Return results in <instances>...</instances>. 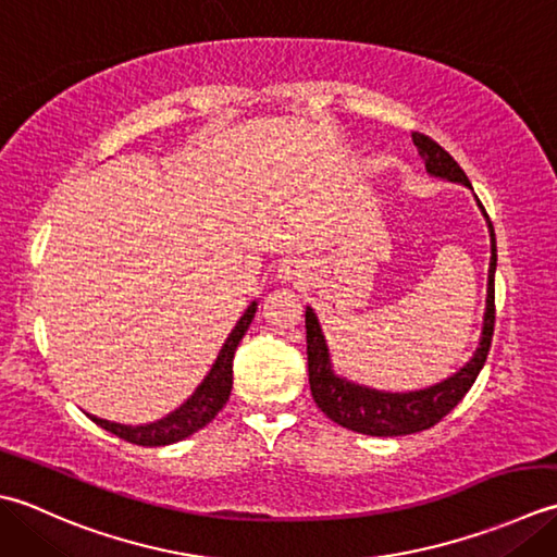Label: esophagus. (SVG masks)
I'll return each mask as SVG.
<instances>
[{"instance_id": "obj_1", "label": "esophagus", "mask_w": 557, "mask_h": 557, "mask_svg": "<svg viewBox=\"0 0 557 557\" xmlns=\"http://www.w3.org/2000/svg\"><path fill=\"white\" fill-rule=\"evenodd\" d=\"M276 278H278L281 283H293V286H300V283L308 281V269H305V264L288 262V264H283V267L278 269Z\"/></svg>"}]
</instances>
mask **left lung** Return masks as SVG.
<instances>
[{"mask_svg": "<svg viewBox=\"0 0 557 557\" xmlns=\"http://www.w3.org/2000/svg\"><path fill=\"white\" fill-rule=\"evenodd\" d=\"M413 146L421 161L425 165V173L430 177L445 180V183L471 187L469 177L457 161L437 146L433 139L423 134H411ZM475 203L485 219L487 235H491V267H487V290H485V312H483V326L481 338L475 346L473 356L463 362V366L451 372L449 377L440 380L430 387L411 389V392H389L377 389L370 384H360L344 377L334 370L332 350H329L326 336L322 332L320 317L310 308H305V332H308V372H310V392L314 404L332 418L334 423L342 428L354 430L370 437H399V435H413L421 430L433 428L440 423L454 406H457L471 384L479 377V372L485 366L487 350L493 342V326H495V269H497V245L493 223L487 219L483 203L473 195Z\"/></svg>", "mask_w": 557, "mask_h": 557, "instance_id": "1", "label": "left lung"}]
</instances>
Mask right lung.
I'll list each match as a JSON object with an SVG mask.
<instances>
[{
    "instance_id": "1",
    "label": "right lung",
    "mask_w": 557,
    "mask_h": 557,
    "mask_svg": "<svg viewBox=\"0 0 557 557\" xmlns=\"http://www.w3.org/2000/svg\"><path fill=\"white\" fill-rule=\"evenodd\" d=\"M257 302L259 300H252L247 305V310L233 326L228 338H225V344L221 346L219 356H215L211 370L207 372V377L199 382V387L191 392L189 399L183 406H177L175 411H170L168 416L158 418V421H153V423H141V425H124V423H115V421H106V418H98L90 413H86V416L96 425L108 430V433L117 435L120 440H127V442H132V445H141V447H165V445H173V442L195 435L197 430L209 425L213 418L219 416L225 401H228L231 389H233V356H235L237 344L243 342L245 332L255 320Z\"/></svg>"
}]
</instances>
